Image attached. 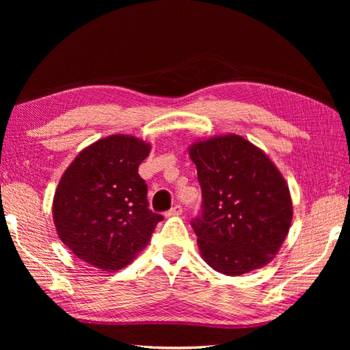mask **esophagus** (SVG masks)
<instances>
[{"label": "esophagus", "mask_w": 350, "mask_h": 350, "mask_svg": "<svg viewBox=\"0 0 350 350\" xmlns=\"http://www.w3.org/2000/svg\"><path fill=\"white\" fill-rule=\"evenodd\" d=\"M180 213H182V206L174 204L165 215H167V217H177V215H180Z\"/></svg>", "instance_id": "esophagus-1"}]
</instances>
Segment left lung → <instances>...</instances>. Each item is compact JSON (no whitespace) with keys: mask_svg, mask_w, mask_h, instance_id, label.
<instances>
[{"mask_svg":"<svg viewBox=\"0 0 350 350\" xmlns=\"http://www.w3.org/2000/svg\"><path fill=\"white\" fill-rule=\"evenodd\" d=\"M202 211L191 226L206 263L241 275L267 265L292 222L288 187L269 158L239 135L191 146Z\"/></svg>","mask_w":350,"mask_h":350,"instance_id":"left-lung-1","label":"left lung"}]
</instances>
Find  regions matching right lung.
Wrapping results in <instances>:
<instances>
[{"label":"right lung","mask_w":350,"mask_h":350,"mask_svg":"<svg viewBox=\"0 0 350 350\" xmlns=\"http://www.w3.org/2000/svg\"><path fill=\"white\" fill-rule=\"evenodd\" d=\"M150 146L111 135L84 148L64 171L54 196V222L73 254L100 269L128 265L150 241L162 215L148 209L138 165Z\"/></svg>","instance_id":"1"}]
</instances>
